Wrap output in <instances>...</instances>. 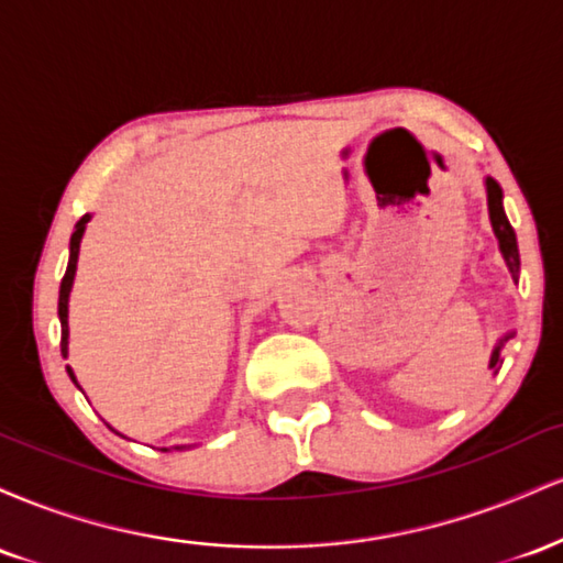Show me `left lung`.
<instances>
[{
    "label": "left lung",
    "instance_id": "obj_1",
    "mask_svg": "<svg viewBox=\"0 0 563 563\" xmlns=\"http://www.w3.org/2000/svg\"><path fill=\"white\" fill-rule=\"evenodd\" d=\"M484 192H487V211H489V224H493V232L497 238V249H500V256L503 262H506L510 277H514L516 283H519V243H516V232L510 228L508 217H506V209H503V190L500 185L495 183L493 177H484ZM514 333H503L500 339H497V344L493 349V354H489V371H493V376H497V371H500L503 365V357H500V349L506 341L510 339Z\"/></svg>",
    "mask_w": 563,
    "mask_h": 563
}]
</instances>
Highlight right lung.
I'll use <instances>...</instances> for the list:
<instances>
[{"label": "right lung", "mask_w": 563, "mask_h": 563, "mask_svg": "<svg viewBox=\"0 0 563 563\" xmlns=\"http://www.w3.org/2000/svg\"><path fill=\"white\" fill-rule=\"evenodd\" d=\"M92 214H84L79 222H76L74 228V235H70V245H68V267H66V275H63V283H60V299H57V318H60V352L63 357H68V301H70V290H74V277H76V264H79V249H81V238L84 232H87V224ZM70 380H74L76 386H79V380H76L74 371H70V365L66 367ZM81 389V386H79ZM115 431V429H113ZM196 448V444H174V448H161L164 452L169 450H190Z\"/></svg>", "instance_id": "right-lung-1"}]
</instances>
